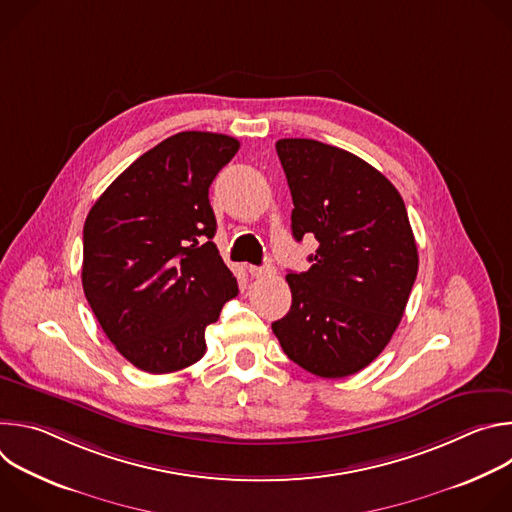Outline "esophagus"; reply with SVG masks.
Returning a JSON list of instances; mask_svg holds the SVG:
<instances>
[{"label":"esophagus","instance_id":"obj_1","mask_svg":"<svg viewBox=\"0 0 512 512\" xmlns=\"http://www.w3.org/2000/svg\"><path fill=\"white\" fill-rule=\"evenodd\" d=\"M249 273L253 275V277H269V275H273L275 273V267L271 265V263H263V265H249Z\"/></svg>","mask_w":512,"mask_h":512}]
</instances>
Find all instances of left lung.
<instances>
[{
    "label": "left lung",
    "instance_id": "8db88e82",
    "mask_svg": "<svg viewBox=\"0 0 512 512\" xmlns=\"http://www.w3.org/2000/svg\"><path fill=\"white\" fill-rule=\"evenodd\" d=\"M294 210L296 241L320 243L312 267L287 273L289 312L271 324L283 352L308 373L342 379L389 344L417 277L405 202L371 164L316 139L275 143Z\"/></svg>",
    "mask_w": 512,
    "mask_h": 512
}]
</instances>
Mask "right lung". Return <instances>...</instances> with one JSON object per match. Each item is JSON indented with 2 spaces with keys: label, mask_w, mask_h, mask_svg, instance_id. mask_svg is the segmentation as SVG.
<instances>
[{
  "label": "right lung",
  "mask_w": 512,
  "mask_h": 512,
  "mask_svg": "<svg viewBox=\"0 0 512 512\" xmlns=\"http://www.w3.org/2000/svg\"><path fill=\"white\" fill-rule=\"evenodd\" d=\"M239 150L223 133L182 131L139 156L93 204L83 289L133 367L164 375L204 356V330L239 294L212 237L214 176Z\"/></svg>",
  "instance_id": "add662e5"
}]
</instances>
